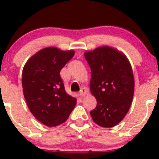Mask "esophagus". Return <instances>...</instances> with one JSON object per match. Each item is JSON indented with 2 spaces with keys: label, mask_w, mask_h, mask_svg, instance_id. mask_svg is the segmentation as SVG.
<instances>
[{
  "label": "esophagus",
  "mask_w": 159,
  "mask_h": 159,
  "mask_svg": "<svg viewBox=\"0 0 159 159\" xmlns=\"http://www.w3.org/2000/svg\"><path fill=\"white\" fill-rule=\"evenodd\" d=\"M87 93V89L86 88V87H83V88L80 90V95L81 97L85 96Z\"/></svg>",
  "instance_id": "obj_1"
}]
</instances>
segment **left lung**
Listing matches in <instances>:
<instances>
[{
  "mask_svg": "<svg viewBox=\"0 0 159 159\" xmlns=\"http://www.w3.org/2000/svg\"><path fill=\"white\" fill-rule=\"evenodd\" d=\"M84 56L91 71L90 91L97 99L90 116L99 126L112 127L122 120L132 103V68L126 56L109 47L98 48Z\"/></svg>",
  "mask_w": 159,
  "mask_h": 159,
  "instance_id": "1",
  "label": "left lung"
}]
</instances>
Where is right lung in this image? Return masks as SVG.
<instances>
[{"label": "right lung", "mask_w": 159, "mask_h": 159, "mask_svg": "<svg viewBox=\"0 0 159 159\" xmlns=\"http://www.w3.org/2000/svg\"><path fill=\"white\" fill-rule=\"evenodd\" d=\"M74 54L73 51L44 48L31 57L22 70V88L29 109L48 126L66 122L76 104V99L65 90L60 75Z\"/></svg>", "instance_id": "add662e5"}]
</instances>
